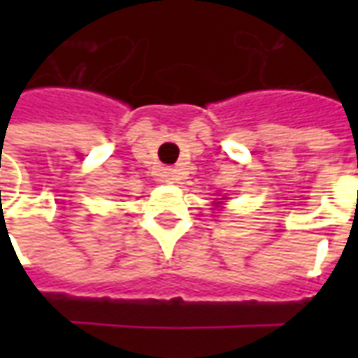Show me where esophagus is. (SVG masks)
I'll return each instance as SVG.
<instances>
[{
  "mask_svg": "<svg viewBox=\"0 0 358 358\" xmlns=\"http://www.w3.org/2000/svg\"><path fill=\"white\" fill-rule=\"evenodd\" d=\"M161 176L164 178V182H174V180H178V171L176 169H163Z\"/></svg>",
  "mask_w": 358,
  "mask_h": 358,
  "instance_id": "34e87169",
  "label": "esophagus"
}]
</instances>
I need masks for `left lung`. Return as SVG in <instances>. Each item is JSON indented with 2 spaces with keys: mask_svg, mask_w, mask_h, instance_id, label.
Returning a JSON list of instances; mask_svg holds the SVG:
<instances>
[{
  "mask_svg": "<svg viewBox=\"0 0 358 358\" xmlns=\"http://www.w3.org/2000/svg\"><path fill=\"white\" fill-rule=\"evenodd\" d=\"M217 207H218V205H217Z\"/></svg>",
  "mask_w": 358,
  "mask_h": 358,
  "instance_id": "obj_1",
  "label": "left lung"
}]
</instances>
